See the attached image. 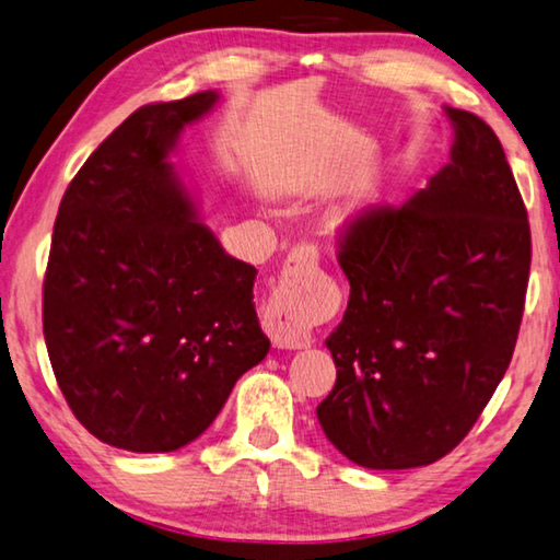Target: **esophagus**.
Instances as JSON below:
<instances>
[{"instance_id":"34e87169","label":"esophagus","mask_w":560,"mask_h":560,"mask_svg":"<svg viewBox=\"0 0 560 560\" xmlns=\"http://www.w3.org/2000/svg\"><path fill=\"white\" fill-rule=\"evenodd\" d=\"M319 262V250L315 245H298L288 255L285 268H282L280 285L272 290V298L265 310L262 327L270 335L278 350H300L310 345V329L302 323V300L298 292V282L302 275L313 272Z\"/></svg>"}]
</instances>
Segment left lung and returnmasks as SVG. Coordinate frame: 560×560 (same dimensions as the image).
Listing matches in <instances>:
<instances>
[{
	"label": "left lung",
	"mask_w": 560,
	"mask_h": 560,
	"mask_svg": "<svg viewBox=\"0 0 560 560\" xmlns=\"http://www.w3.org/2000/svg\"><path fill=\"white\" fill-rule=\"evenodd\" d=\"M446 116L452 163L399 208H364L337 241L350 302L327 337L337 382L317 419L366 469L452 452L506 374L524 317V198L491 126L462 108Z\"/></svg>",
	"instance_id": "1"
}]
</instances>
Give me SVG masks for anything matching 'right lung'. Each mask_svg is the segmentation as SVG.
I'll use <instances>...</instances> for the list:
<instances>
[{
    "mask_svg": "<svg viewBox=\"0 0 560 560\" xmlns=\"http://www.w3.org/2000/svg\"><path fill=\"white\" fill-rule=\"evenodd\" d=\"M215 91L149 104L89 155L54 223L44 340L81 424L126 452H176L213 424L270 340L253 265L196 220L168 153Z\"/></svg>",
    "mask_w": 560,
    "mask_h": 560,
    "instance_id": "add662e5",
    "label": "right lung"
}]
</instances>
